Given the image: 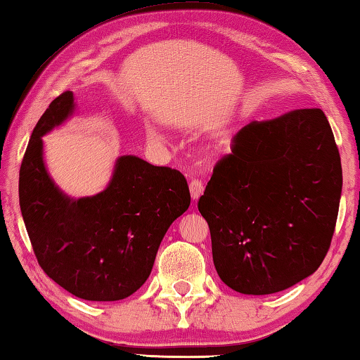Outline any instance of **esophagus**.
<instances>
[{
  "mask_svg": "<svg viewBox=\"0 0 360 360\" xmlns=\"http://www.w3.org/2000/svg\"><path fill=\"white\" fill-rule=\"evenodd\" d=\"M188 188H191V197H192L193 200H198L200 197H202V193H203V191H205V186H203L202 181L192 179L191 184H188Z\"/></svg>",
  "mask_w": 360,
  "mask_h": 360,
  "instance_id": "34e87169",
  "label": "esophagus"
}]
</instances>
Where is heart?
I'll return each mask as SVG.
<instances>
[{
  "label": "heart",
  "mask_w": 360,
  "mask_h": 360,
  "mask_svg": "<svg viewBox=\"0 0 360 360\" xmlns=\"http://www.w3.org/2000/svg\"><path fill=\"white\" fill-rule=\"evenodd\" d=\"M229 144V139L227 138H221L217 141V144H216V149H221V148H224V146H227Z\"/></svg>",
  "instance_id": "obj_1"
}]
</instances>
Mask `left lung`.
<instances>
[{
	"label": "left lung",
	"instance_id": "obj_1",
	"mask_svg": "<svg viewBox=\"0 0 360 360\" xmlns=\"http://www.w3.org/2000/svg\"><path fill=\"white\" fill-rule=\"evenodd\" d=\"M217 162L198 211L219 278L236 292H281L318 270L330 248L341 160L318 108L251 122Z\"/></svg>",
	"mask_w": 360,
	"mask_h": 360
}]
</instances>
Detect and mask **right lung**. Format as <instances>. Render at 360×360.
<instances>
[{"label":"right lung","mask_w":360,"mask_h":360,"mask_svg":"<svg viewBox=\"0 0 360 360\" xmlns=\"http://www.w3.org/2000/svg\"><path fill=\"white\" fill-rule=\"evenodd\" d=\"M72 111L68 90L34 127L19 174L22 217L49 278L84 300H122L149 278L158 246L187 211L191 192L178 169L122 155L105 191L77 200L65 195L46 169L42 136Z\"/></svg>","instance_id":"add662e5"}]
</instances>
